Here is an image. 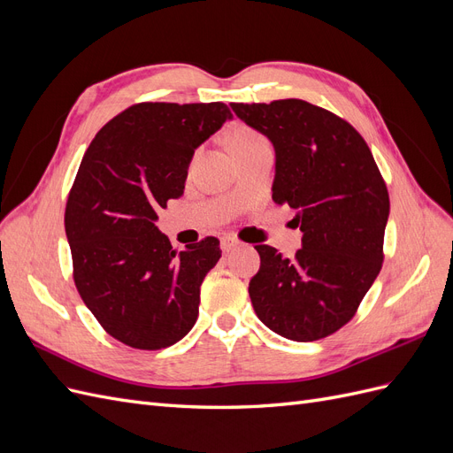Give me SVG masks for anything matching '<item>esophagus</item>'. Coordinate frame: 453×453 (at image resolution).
<instances>
[{"label": "esophagus", "instance_id": "1", "mask_svg": "<svg viewBox=\"0 0 453 453\" xmlns=\"http://www.w3.org/2000/svg\"><path fill=\"white\" fill-rule=\"evenodd\" d=\"M238 245H240V242L234 240V238H230V236H226V238L221 240V248H223L225 253H228V251H232L234 248H238Z\"/></svg>", "mask_w": 453, "mask_h": 453}]
</instances>
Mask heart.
<instances>
[{
  "label": "heart",
  "instance_id": "1",
  "mask_svg": "<svg viewBox=\"0 0 453 453\" xmlns=\"http://www.w3.org/2000/svg\"><path fill=\"white\" fill-rule=\"evenodd\" d=\"M265 142H266V140H265L263 135H260L258 132H255V130H251V128L242 127V128L234 130V134L230 135V149H232V153H234V150L248 149V147H253V145H258V143H265Z\"/></svg>",
  "mask_w": 453,
  "mask_h": 453
}]
</instances>
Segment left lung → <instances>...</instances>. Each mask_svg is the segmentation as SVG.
<instances>
[{"label": "left lung", "mask_w": 453, "mask_h": 453, "mask_svg": "<svg viewBox=\"0 0 453 453\" xmlns=\"http://www.w3.org/2000/svg\"><path fill=\"white\" fill-rule=\"evenodd\" d=\"M230 107L272 142V198L296 211L293 221L303 230L295 258L255 245V313L283 338H325L353 318L381 270L386 181L361 134L323 107L296 98Z\"/></svg>", "instance_id": "8db88e82"}]
</instances>
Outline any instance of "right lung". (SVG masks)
<instances>
[{"label":"right lung","mask_w":453,"mask_h":453,"mask_svg":"<svg viewBox=\"0 0 453 453\" xmlns=\"http://www.w3.org/2000/svg\"><path fill=\"white\" fill-rule=\"evenodd\" d=\"M232 119L221 102L135 104L96 134L65 203L73 280L105 331L162 349L195 326L200 285L221 258L213 236L175 251L155 225L180 198L195 150Z\"/></svg>","instance_id":"right-lung-1"}]
</instances>
